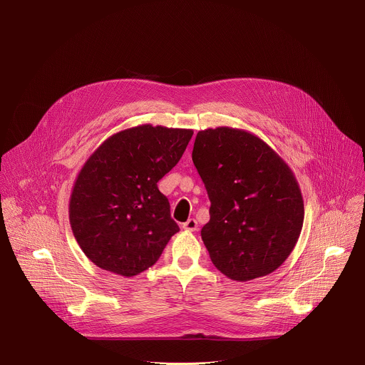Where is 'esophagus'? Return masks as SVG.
Here are the masks:
<instances>
[{"instance_id": "esophagus-1", "label": "esophagus", "mask_w": 365, "mask_h": 365, "mask_svg": "<svg viewBox=\"0 0 365 365\" xmlns=\"http://www.w3.org/2000/svg\"><path fill=\"white\" fill-rule=\"evenodd\" d=\"M183 230L186 231H197V222L195 218H190L187 220L185 224H183Z\"/></svg>"}]
</instances>
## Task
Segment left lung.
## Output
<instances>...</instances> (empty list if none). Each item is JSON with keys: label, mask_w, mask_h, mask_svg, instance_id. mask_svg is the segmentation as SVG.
Listing matches in <instances>:
<instances>
[{"label": "left lung", "mask_w": 365, "mask_h": 365, "mask_svg": "<svg viewBox=\"0 0 365 365\" xmlns=\"http://www.w3.org/2000/svg\"><path fill=\"white\" fill-rule=\"evenodd\" d=\"M192 160L211 200V220L200 235L214 266L237 282L277 270L304 218L287 163L259 137L231 127L199 131Z\"/></svg>", "instance_id": "left-lung-1"}]
</instances>
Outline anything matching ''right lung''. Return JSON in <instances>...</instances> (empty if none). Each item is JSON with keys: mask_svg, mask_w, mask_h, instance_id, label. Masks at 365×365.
Returning a JSON list of instances; mask_svg holds the SVG:
<instances>
[{"mask_svg": "<svg viewBox=\"0 0 365 365\" xmlns=\"http://www.w3.org/2000/svg\"><path fill=\"white\" fill-rule=\"evenodd\" d=\"M193 131L143 124L103 141L82 166L69 200L73 235L102 270L133 277L151 267L179 231L158 182Z\"/></svg>", "mask_w": 365, "mask_h": 365, "instance_id": "1", "label": "right lung"}]
</instances>
